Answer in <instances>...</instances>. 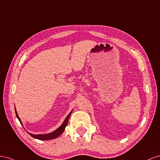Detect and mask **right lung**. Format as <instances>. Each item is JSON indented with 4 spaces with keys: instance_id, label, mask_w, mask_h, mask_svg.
Instances as JSON below:
<instances>
[{
    "instance_id": "obj_1",
    "label": "right lung",
    "mask_w": 160,
    "mask_h": 160,
    "mask_svg": "<svg viewBox=\"0 0 160 160\" xmlns=\"http://www.w3.org/2000/svg\"><path fill=\"white\" fill-rule=\"evenodd\" d=\"M15 113H16V116L17 117L18 119H19V121H20L21 124L22 125V123L20 119V118L19 117V115H18L17 114V112L16 111V108H15ZM72 111L68 114V115L66 117V118H65V120L63 121V123L62 124V125L60 127H59L57 129L55 130L54 131L52 132V133H48V134H38V135H35V134H31L30 133H28L31 136L33 137V138H35V139H39V140H51V139H56L58 137L60 136L62 133H63V132L65 130V128L68 125V120H69V118H70V116L71 115ZM22 127H23V125H22Z\"/></svg>"
}]
</instances>
